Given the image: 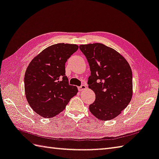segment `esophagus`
<instances>
[{
    "instance_id": "obj_1",
    "label": "esophagus",
    "mask_w": 159,
    "mask_h": 159,
    "mask_svg": "<svg viewBox=\"0 0 159 159\" xmlns=\"http://www.w3.org/2000/svg\"><path fill=\"white\" fill-rule=\"evenodd\" d=\"M86 89V85L85 84H83L80 86V87H79V91H83L84 89Z\"/></svg>"
}]
</instances>
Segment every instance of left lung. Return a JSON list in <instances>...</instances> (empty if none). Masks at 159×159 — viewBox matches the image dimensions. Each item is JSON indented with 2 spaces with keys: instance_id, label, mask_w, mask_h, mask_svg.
Returning a JSON list of instances; mask_svg holds the SVG:
<instances>
[{
  "instance_id": "1",
  "label": "left lung",
  "mask_w": 159,
  "mask_h": 159,
  "mask_svg": "<svg viewBox=\"0 0 159 159\" xmlns=\"http://www.w3.org/2000/svg\"><path fill=\"white\" fill-rule=\"evenodd\" d=\"M79 48L90 69L88 87L95 93L89 111L101 120L114 119L131 102V69L118 52L101 43L80 45Z\"/></svg>"
}]
</instances>
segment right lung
Here are the masks:
<instances>
[{
    "instance_id": "1",
    "label": "right lung",
    "mask_w": 159,
    "mask_h": 159,
    "mask_svg": "<svg viewBox=\"0 0 159 159\" xmlns=\"http://www.w3.org/2000/svg\"><path fill=\"white\" fill-rule=\"evenodd\" d=\"M78 48L76 44L51 45L28 65L24 76L25 97L30 107L42 117L56 116L77 94L76 86L69 84L65 63Z\"/></svg>"
}]
</instances>
